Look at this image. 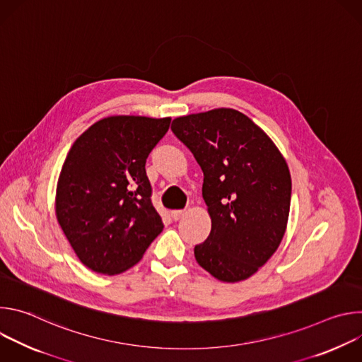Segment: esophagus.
<instances>
[{
    "mask_svg": "<svg viewBox=\"0 0 362 362\" xmlns=\"http://www.w3.org/2000/svg\"><path fill=\"white\" fill-rule=\"evenodd\" d=\"M170 215H172V218H173L175 221H179L180 218H183V216L186 215V211H172Z\"/></svg>",
    "mask_w": 362,
    "mask_h": 362,
    "instance_id": "esophagus-1",
    "label": "esophagus"
}]
</instances>
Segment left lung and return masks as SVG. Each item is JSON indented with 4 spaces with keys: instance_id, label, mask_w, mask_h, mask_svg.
<instances>
[{
    "instance_id": "left-lung-1",
    "label": "left lung",
    "mask_w": 362,
    "mask_h": 362,
    "mask_svg": "<svg viewBox=\"0 0 362 362\" xmlns=\"http://www.w3.org/2000/svg\"><path fill=\"white\" fill-rule=\"evenodd\" d=\"M175 136L203 172L211 233L194 246L197 264L222 282H239L264 267L288 223L292 182L268 134L233 109L177 117Z\"/></svg>"
}]
</instances>
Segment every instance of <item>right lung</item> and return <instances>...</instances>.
<instances>
[{"label": "right lung", "instance_id": "add662e5", "mask_svg": "<svg viewBox=\"0 0 362 362\" xmlns=\"http://www.w3.org/2000/svg\"><path fill=\"white\" fill-rule=\"evenodd\" d=\"M169 126L170 117L112 116L71 146L57 183L56 215L88 269L127 271L163 230L144 166Z\"/></svg>", "mask_w": 362, "mask_h": 362}]
</instances>
